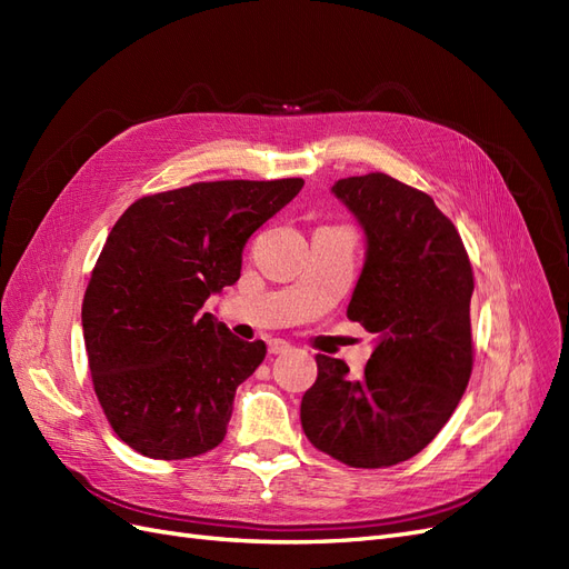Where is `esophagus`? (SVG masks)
<instances>
[{"mask_svg": "<svg viewBox=\"0 0 569 569\" xmlns=\"http://www.w3.org/2000/svg\"><path fill=\"white\" fill-rule=\"evenodd\" d=\"M291 349V343L289 341H284V339H278V337H274V339H268V351L270 353H274V356H278V353H287Z\"/></svg>", "mask_w": 569, "mask_h": 569, "instance_id": "1", "label": "esophagus"}]
</instances>
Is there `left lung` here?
I'll use <instances>...</instances> for the list:
<instances>
[{
    "label": "left lung",
    "instance_id": "1",
    "mask_svg": "<svg viewBox=\"0 0 569 569\" xmlns=\"http://www.w3.org/2000/svg\"><path fill=\"white\" fill-rule=\"evenodd\" d=\"M332 192L368 237L347 316L380 337L363 377L316 356L301 427L349 468H389L420 453L449 422L472 375L475 274L453 222L435 199L385 173L339 180Z\"/></svg>",
    "mask_w": 569,
    "mask_h": 569
}]
</instances>
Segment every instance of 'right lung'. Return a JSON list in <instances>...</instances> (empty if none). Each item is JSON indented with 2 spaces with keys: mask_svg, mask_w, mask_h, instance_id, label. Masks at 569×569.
I'll return each mask as SVG.
<instances>
[{
  "mask_svg": "<svg viewBox=\"0 0 569 569\" xmlns=\"http://www.w3.org/2000/svg\"><path fill=\"white\" fill-rule=\"evenodd\" d=\"M301 178L216 180L147 194L107 237L82 299L94 393L120 441L157 460L226 439L234 391L266 358L211 313L249 237L295 199Z\"/></svg>",
  "mask_w": 569,
  "mask_h": 569,
  "instance_id": "obj_1",
  "label": "right lung"
}]
</instances>
